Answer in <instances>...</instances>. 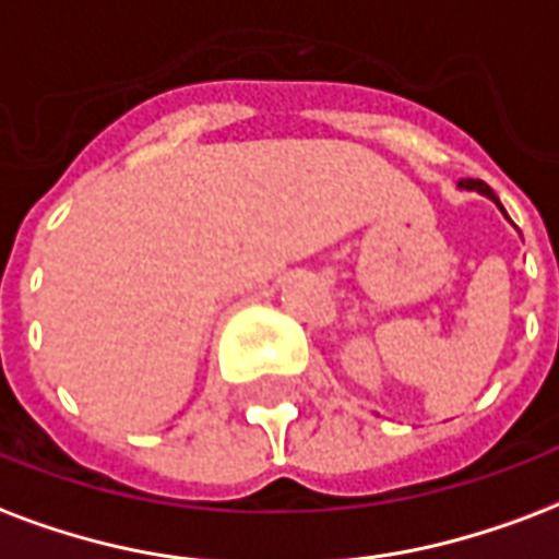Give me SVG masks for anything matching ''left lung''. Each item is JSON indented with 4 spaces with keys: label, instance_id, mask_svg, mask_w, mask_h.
Listing matches in <instances>:
<instances>
[{
    "label": "left lung",
    "instance_id": "1",
    "mask_svg": "<svg viewBox=\"0 0 559 559\" xmlns=\"http://www.w3.org/2000/svg\"><path fill=\"white\" fill-rule=\"evenodd\" d=\"M460 187H463V190H480V193L489 195V199H496V193H492V190H489V185H484L480 178H466V181H460ZM498 207H501V204H498Z\"/></svg>",
    "mask_w": 559,
    "mask_h": 559
}]
</instances>
